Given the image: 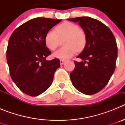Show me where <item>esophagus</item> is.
<instances>
[{
	"label": "esophagus",
	"mask_w": 125,
	"mask_h": 125,
	"mask_svg": "<svg viewBox=\"0 0 125 125\" xmlns=\"http://www.w3.org/2000/svg\"><path fill=\"white\" fill-rule=\"evenodd\" d=\"M64 63V61L61 59V60H60V64L61 65H62Z\"/></svg>",
	"instance_id": "34e87169"
}]
</instances>
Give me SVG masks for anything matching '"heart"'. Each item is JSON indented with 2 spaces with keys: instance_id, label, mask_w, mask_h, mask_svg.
<instances>
[{
  "instance_id": "obj_1",
  "label": "heart",
  "mask_w": 125,
  "mask_h": 125,
  "mask_svg": "<svg viewBox=\"0 0 125 125\" xmlns=\"http://www.w3.org/2000/svg\"><path fill=\"white\" fill-rule=\"evenodd\" d=\"M53 30L48 31L45 36V43L49 49L54 51L58 47L60 39L66 37L64 45L66 47L61 48L53 54V57L57 59L66 60L72 57L76 50L81 51L86 44V36L76 24L71 22H64Z\"/></svg>"
}]
</instances>
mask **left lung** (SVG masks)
I'll list each match as a JSON object with an SVG mask.
<instances>
[{
	"label": "left lung",
	"mask_w": 125,
	"mask_h": 125,
	"mask_svg": "<svg viewBox=\"0 0 125 125\" xmlns=\"http://www.w3.org/2000/svg\"><path fill=\"white\" fill-rule=\"evenodd\" d=\"M78 22L86 36V45L74 61L70 73L73 85L79 92L91 95L103 89L115 69L118 55L116 39L111 30L98 20L89 17L68 19Z\"/></svg>",
	"instance_id": "obj_1"
}]
</instances>
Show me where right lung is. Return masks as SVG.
Segmentation results:
<instances>
[{
    "label": "right lung",
    "instance_id": "obj_1",
    "mask_svg": "<svg viewBox=\"0 0 125 125\" xmlns=\"http://www.w3.org/2000/svg\"><path fill=\"white\" fill-rule=\"evenodd\" d=\"M61 21L44 17L32 19L16 29L10 37L6 52L10 74L26 94L37 96L46 91L60 67L59 59H46L51 52L46 46L45 36Z\"/></svg>",
    "mask_w": 125,
    "mask_h": 125
}]
</instances>
